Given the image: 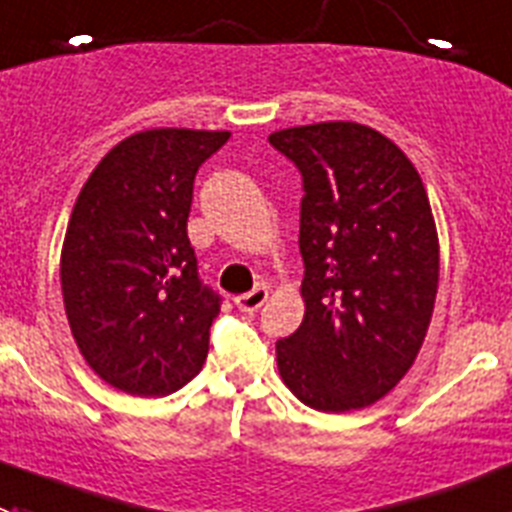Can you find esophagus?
<instances>
[{
  "label": "esophagus",
  "instance_id": "esophagus-1",
  "mask_svg": "<svg viewBox=\"0 0 512 512\" xmlns=\"http://www.w3.org/2000/svg\"><path fill=\"white\" fill-rule=\"evenodd\" d=\"M270 298V290L267 288H255L250 290V293H242V296L234 298V303H237L239 311H245V313H255L257 308L262 306V303Z\"/></svg>",
  "mask_w": 512,
  "mask_h": 512
}]
</instances>
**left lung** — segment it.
Here are the masks:
<instances>
[{"instance_id":"1","label":"left lung","mask_w":512,"mask_h":512,"mask_svg":"<svg viewBox=\"0 0 512 512\" xmlns=\"http://www.w3.org/2000/svg\"><path fill=\"white\" fill-rule=\"evenodd\" d=\"M303 176L306 303L275 344L288 390L324 413L377 403L411 370L434 316L439 234L411 158L359 122L270 135Z\"/></svg>"}]
</instances>
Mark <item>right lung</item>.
<instances>
[{
  "instance_id": "right-lung-1",
  "label": "right lung",
  "mask_w": 512,
  "mask_h": 512,
  "mask_svg": "<svg viewBox=\"0 0 512 512\" xmlns=\"http://www.w3.org/2000/svg\"><path fill=\"white\" fill-rule=\"evenodd\" d=\"M227 130L135 132L99 160L73 204L61 250L71 334L122 393L160 398L199 375L219 298L188 242L193 178Z\"/></svg>"
}]
</instances>
